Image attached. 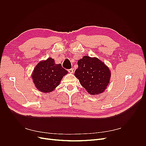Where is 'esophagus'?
<instances>
[{
  "mask_svg": "<svg viewBox=\"0 0 146 146\" xmlns=\"http://www.w3.org/2000/svg\"><path fill=\"white\" fill-rule=\"evenodd\" d=\"M68 72L69 73H73V68L68 69Z\"/></svg>",
  "mask_w": 146,
  "mask_h": 146,
  "instance_id": "esophagus-1",
  "label": "esophagus"
}]
</instances>
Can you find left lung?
Returning a JSON list of instances; mask_svg holds the SVG:
<instances>
[{
  "label": "left lung",
  "mask_w": 146,
  "mask_h": 146,
  "mask_svg": "<svg viewBox=\"0 0 146 146\" xmlns=\"http://www.w3.org/2000/svg\"><path fill=\"white\" fill-rule=\"evenodd\" d=\"M74 76L90 95L102 93L108 85L111 72L105 63L96 57L85 56L78 61Z\"/></svg>",
  "instance_id": "1"
}]
</instances>
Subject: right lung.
<instances>
[{
  "mask_svg": "<svg viewBox=\"0 0 146 146\" xmlns=\"http://www.w3.org/2000/svg\"><path fill=\"white\" fill-rule=\"evenodd\" d=\"M54 63V60L48 58L40 61L34 68L32 78L36 89L41 92L48 93L53 91L68 73L61 64Z\"/></svg>",
  "mask_w": 146,
  "mask_h": 146,
  "instance_id": "add662e5",
  "label": "right lung"
}]
</instances>
